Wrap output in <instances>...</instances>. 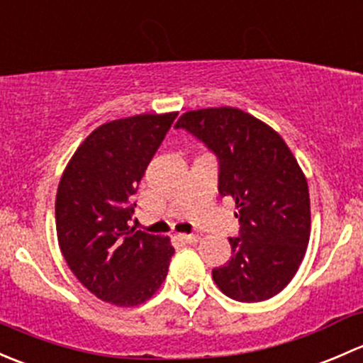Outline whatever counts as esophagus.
Instances as JSON below:
<instances>
[{"mask_svg": "<svg viewBox=\"0 0 363 363\" xmlns=\"http://www.w3.org/2000/svg\"><path fill=\"white\" fill-rule=\"evenodd\" d=\"M177 237L181 240H184V242H189V244L199 242V240H200L199 233H181V235H177Z\"/></svg>", "mask_w": 363, "mask_h": 363, "instance_id": "34e87169", "label": "esophagus"}]
</instances>
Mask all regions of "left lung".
Wrapping results in <instances>:
<instances>
[{
    "instance_id": "obj_1",
    "label": "left lung",
    "mask_w": 363,
    "mask_h": 363,
    "mask_svg": "<svg viewBox=\"0 0 363 363\" xmlns=\"http://www.w3.org/2000/svg\"><path fill=\"white\" fill-rule=\"evenodd\" d=\"M175 128L218 158L219 193L239 208L232 258L212 269V279L239 302L277 295L294 279L311 235L309 188L291 151L272 128L239 108L186 112Z\"/></svg>"
}]
</instances>
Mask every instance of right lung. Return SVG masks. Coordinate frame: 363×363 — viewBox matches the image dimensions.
<instances>
[{"label": "right lung", "mask_w": 363, "mask_h": 363, "mask_svg": "<svg viewBox=\"0 0 363 363\" xmlns=\"http://www.w3.org/2000/svg\"><path fill=\"white\" fill-rule=\"evenodd\" d=\"M177 112L101 124L80 144L60 181L56 230L77 279L98 298L138 306L158 291L175 250L168 237L130 226L133 196Z\"/></svg>", "instance_id": "right-lung-1"}]
</instances>
